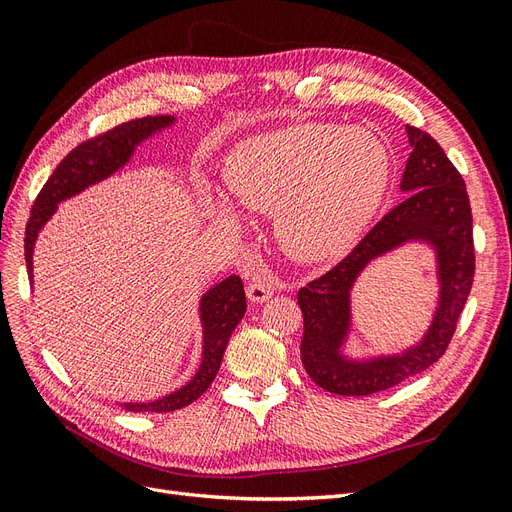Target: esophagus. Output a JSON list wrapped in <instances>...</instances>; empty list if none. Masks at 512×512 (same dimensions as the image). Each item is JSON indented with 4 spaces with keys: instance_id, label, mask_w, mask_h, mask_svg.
Wrapping results in <instances>:
<instances>
[{
    "instance_id": "34e87169",
    "label": "esophagus",
    "mask_w": 512,
    "mask_h": 512,
    "mask_svg": "<svg viewBox=\"0 0 512 512\" xmlns=\"http://www.w3.org/2000/svg\"><path fill=\"white\" fill-rule=\"evenodd\" d=\"M273 288V280H269V277H258V280L247 286V299L256 305L267 303L273 297Z\"/></svg>"
}]
</instances>
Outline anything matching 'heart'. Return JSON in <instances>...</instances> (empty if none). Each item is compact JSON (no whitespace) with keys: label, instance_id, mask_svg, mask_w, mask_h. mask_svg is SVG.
I'll list each match as a JSON object with an SVG mask.
<instances>
[{"label":"heart","instance_id":"1","mask_svg":"<svg viewBox=\"0 0 512 512\" xmlns=\"http://www.w3.org/2000/svg\"><path fill=\"white\" fill-rule=\"evenodd\" d=\"M391 158L382 138L337 123H297L252 136L228 153L224 181L245 209L275 211L282 250L303 265L346 256L389 188ZM207 213L226 228L239 215L224 200Z\"/></svg>","mask_w":512,"mask_h":512}]
</instances>
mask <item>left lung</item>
<instances>
[{"label":"left lung","mask_w":512,"mask_h":512,"mask_svg":"<svg viewBox=\"0 0 512 512\" xmlns=\"http://www.w3.org/2000/svg\"><path fill=\"white\" fill-rule=\"evenodd\" d=\"M412 147L399 190L406 194L327 275L299 290L301 361L320 389L361 397L421 374L444 354L474 280L472 209L457 168L433 138L406 126ZM429 246L437 262L439 297L428 331L399 353L352 357L351 290L371 261L401 246Z\"/></svg>","instance_id":"1"}]
</instances>
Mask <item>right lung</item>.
<instances>
[{"mask_svg":"<svg viewBox=\"0 0 512 512\" xmlns=\"http://www.w3.org/2000/svg\"><path fill=\"white\" fill-rule=\"evenodd\" d=\"M177 119L173 115L143 117L134 119L121 126L108 130L102 136L72 149L68 156L59 162L53 170L49 181L44 183L32 215L25 228V262L29 282L34 284V250L42 228L49 222L59 203L68 198L79 196L91 185H96L108 177H113L117 170L128 166L136 149L141 147L151 136H156L168 128H173ZM245 316V292L243 282L237 275H228L220 284L211 286L198 301V318L203 329V352H200V365L196 374L181 384L173 393H166L151 401H123V410L128 412H173L190 406L203 395L224 359V350L232 331Z\"/></svg>","mask_w":512,"mask_h":512,"instance_id":"obj_1","label":"right lung"}]
</instances>
